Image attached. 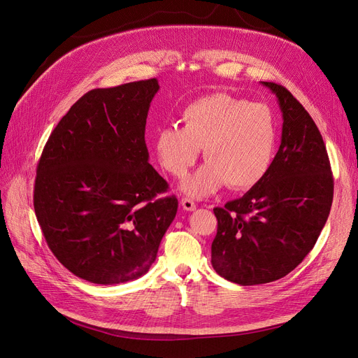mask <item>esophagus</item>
I'll return each mask as SVG.
<instances>
[{
  "label": "esophagus",
  "instance_id": "esophagus-1",
  "mask_svg": "<svg viewBox=\"0 0 358 358\" xmlns=\"http://www.w3.org/2000/svg\"><path fill=\"white\" fill-rule=\"evenodd\" d=\"M180 206H182V208L186 210V211H194V210L196 208L195 202H194L192 199H189V198H182Z\"/></svg>",
  "mask_w": 358,
  "mask_h": 358
}]
</instances>
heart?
Masks as SVG:
<instances>
[{
  "label": "heart",
  "instance_id": "obj_1",
  "mask_svg": "<svg viewBox=\"0 0 358 358\" xmlns=\"http://www.w3.org/2000/svg\"><path fill=\"white\" fill-rule=\"evenodd\" d=\"M182 122L183 128L159 129L155 150L166 172L182 178L203 148L206 164L182 183L189 196H208L224 185L234 191L250 189L269 172L277 122L266 105L215 93L191 101L182 110Z\"/></svg>",
  "mask_w": 358,
  "mask_h": 358
}]
</instances>
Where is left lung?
I'll return each instance as SVG.
<instances>
[{"label": "left lung", "instance_id": "8db88e82", "mask_svg": "<svg viewBox=\"0 0 358 358\" xmlns=\"http://www.w3.org/2000/svg\"><path fill=\"white\" fill-rule=\"evenodd\" d=\"M261 83L277 96L282 112L278 152L257 186L214 208L213 268L241 285L271 282L292 272L313 249L334 198L329 157L312 116L281 84Z\"/></svg>", "mask_w": 358, "mask_h": 358}]
</instances>
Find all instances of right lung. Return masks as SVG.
<instances>
[{
	"label": "right lung",
	"instance_id": "obj_1",
	"mask_svg": "<svg viewBox=\"0 0 358 358\" xmlns=\"http://www.w3.org/2000/svg\"><path fill=\"white\" fill-rule=\"evenodd\" d=\"M156 78L94 89L62 116L38 163L33 206L45 241L74 275L137 280L156 261L178 198L148 163Z\"/></svg>",
	"mask_w": 358,
	"mask_h": 358
}]
</instances>
